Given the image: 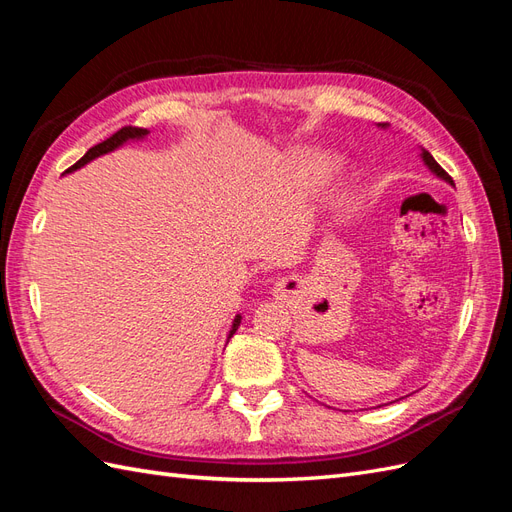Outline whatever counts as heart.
Wrapping results in <instances>:
<instances>
[{
    "label": "heart",
    "instance_id": "1",
    "mask_svg": "<svg viewBox=\"0 0 512 512\" xmlns=\"http://www.w3.org/2000/svg\"><path fill=\"white\" fill-rule=\"evenodd\" d=\"M305 162H307L309 168L314 170V173H320V175L329 173L331 166H333V160L329 156H324V153H314V156H309Z\"/></svg>",
    "mask_w": 512,
    "mask_h": 512
}]
</instances>
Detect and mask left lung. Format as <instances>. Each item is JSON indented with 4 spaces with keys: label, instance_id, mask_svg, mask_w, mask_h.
Returning <instances> with one entry per match:
<instances>
[{
    "label": "left lung",
    "instance_id": "1",
    "mask_svg": "<svg viewBox=\"0 0 512 512\" xmlns=\"http://www.w3.org/2000/svg\"><path fill=\"white\" fill-rule=\"evenodd\" d=\"M378 128H382V130H384V128H389V123H378ZM421 160L425 162V166L431 170L433 175L440 177V179H442V181H446V183L455 185V183H453V179H451V175H448L446 170H444L436 160H433V156H431V153H429L427 149H421Z\"/></svg>",
    "mask_w": 512,
    "mask_h": 512
}]
</instances>
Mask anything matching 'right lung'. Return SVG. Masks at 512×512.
Segmentation results:
<instances>
[{
  "mask_svg": "<svg viewBox=\"0 0 512 512\" xmlns=\"http://www.w3.org/2000/svg\"><path fill=\"white\" fill-rule=\"evenodd\" d=\"M149 134V130H145V128H132V126H128V128H121L119 132H115L111 138H106L104 143H100V145H96V147H91L85 156L76 162L74 166H70L66 173H72V170H76V168H81V166H85V164H89L91 160H96V158H100V156H104V153H111V151H115L117 147H121L123 143H128V141H141V138H145ZM239 324H241V314H237L235 316V320H232V327H230V333H228V339L235 335V331L239 329Z\"/></svg>",
  "mask_w": 512,
  "mask_h": 512,
  "instance_id": "right-lung-1",
  "label": "right lung"
}]
</instances>
